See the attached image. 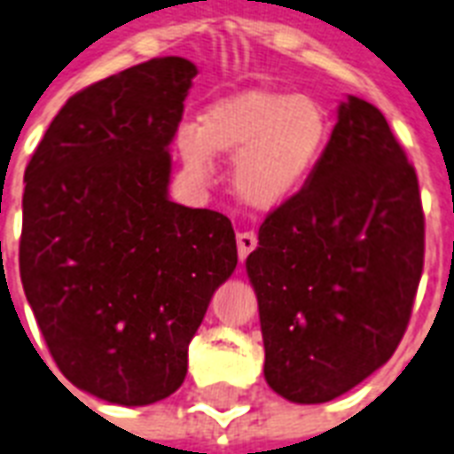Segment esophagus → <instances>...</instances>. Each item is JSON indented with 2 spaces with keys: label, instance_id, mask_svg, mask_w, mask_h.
I'll use <instances>...</instances> for the list:
<instances>
[{
  "label": "esophagus",
  "instance_id": "obj_1",
  "mask_svg": "<svg viewBox=\"0 0 454 454\" xmlns=\"http://www.w3.org/2000/svg\"><path fill=\"white\" fill-rule=\"evenodd\" d=\"M238 254H240V259H245L247 254H250L254 247H257V235L250 233V231H245V233H238Z\"/></svg>",
  "mask_w": 454,
  "mask_h": 454
}]
</instances>
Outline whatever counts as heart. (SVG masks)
Masks as SVG:
<instances>
[{
	"mask_svg": "<svg viewBox=\"0 0 454 454\" xmlns=\"http://www.w3.org/2000/svg\"><path fill=\"white\" fill-rule=\"evenodd\" d=\"M331 123L319 99L281 90H242L212 104L200 128L178 133L188 171H212L214 154L235 157L233 188L252 209L271 212L304 188L326 152Z\"/></svg>",
	"mask_w": 454,
	"mask_h": 454,
	"instance_id": "b5f03b06",
	"label": "heart"
}]
</instances>
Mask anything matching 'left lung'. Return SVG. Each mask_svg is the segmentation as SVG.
I'll use <instances>...</instances> for the list:
<instances>
[{
    "mask_svg": "<svg viewBox=\"0 0 454 454\" xmlns=\"http://www.w3.org/2000/svg\"><path fill=\"white\" fill-rule=\"evenodd\" d=\"M264 379L290 403L335 400L393 357L424 269L414 166L373 104L338 106L326 152L259 228L245 262Z\"/></svg>",
    "mask_w": 454,
    "mask_h": 454,
    "instance_id": "8db88e82",
    "label": "left lung"
}]
</instances>
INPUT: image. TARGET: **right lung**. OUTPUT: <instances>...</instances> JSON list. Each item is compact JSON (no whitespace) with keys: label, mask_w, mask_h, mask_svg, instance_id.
I'll use <instances>...</instances> for the list:
<instances>
[{"label":"right lung","mask_w":454,"mask_h":454,"mask_svg":"<svg viewBox=\"0 0 454 454\" xmlns=\"http://www.w3.org/2000/svg\"><path fill=\"white\" fill-rule=\"evenodd\" d=\"M195 75L161 57L81 90L26 168L20 283L59 372L106 403L181 388L190 340L238 264L228 216L168 197Z\"/></svg>","instance_id":"obj_1"}]
</instances>
